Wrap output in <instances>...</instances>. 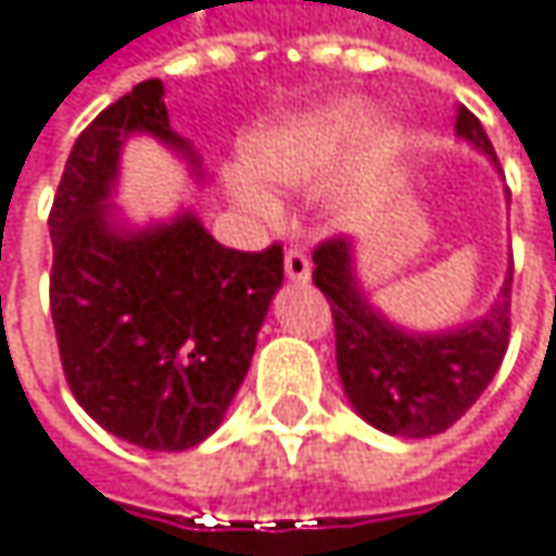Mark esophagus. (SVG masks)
Wrapping results in <instances>:
<instances>
[{
    "label": "esophagus",
    "instance_id": "obj_1",
    "mask_svg": "<svg viewBox=\"0 0 556 556\" xmlns=\"http://www.w3.org/2000/svg\"><path fill=\"white\" fill-rule=\"evenodd\" d=\"M282 267H286V277L295 279V282H305L312 277V261L302 248H289L286 257H282Z\"/></svg>",
    "mask_w": 556,
    "mask_h": 556
}]
</instances>
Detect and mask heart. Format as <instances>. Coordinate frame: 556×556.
<instances>
[{
	"mask_svg": "<svg viewBox=\"0 0 556 556\" xmlns=\"http://www.w3.org/2000/svg\"><path fill=\"white\" fill-rule=\"evenodd\" d=\"M359 121V108L343 104L308 121L267 129L248 142V168L274 184H308L312 177L333 165V159L340 155L343 142L356 132ZM238 193L251 206L267 210V197L251 180H238Z\"/></svg>",
	"mask_w": 556,
	"mask_h": 556,
	"instance_id": "obj_1",
	"label": "heart"
}]
</instances>
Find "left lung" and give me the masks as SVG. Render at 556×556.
I'll use <instances>...</instances> for the list:
<instances>
[{
	"label": "left lung",
	"instance_id": "1",
	"mask_svg": "<svg viewBox=\"0 0 556 556\" xmlns=\"http://www.w3.org/2000/svg\"><path fill=\"white\" fill-rule=\"evenodd\" d=\"M455 129L493 155L480 121L465 104H458ZM312 261V279L325 292L333 315L337 372L359 417L381 432L407 439H427L462 420L506 356L513 328V270L496 305L478 325L424 337L397 330L366 305L350 274L346 238L318 241Z\"/></svg>",
	"mask_w": 556,
	"mask_h": 556
}]
</instances>
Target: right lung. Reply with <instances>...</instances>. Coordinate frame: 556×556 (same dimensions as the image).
Here are the masks:
<instances>
[{"label":"right lung","mask_w":556,"mask_h":556,"mask_svg":"<svg viewBox=\"0 0 556 556\" xmlns=\"http://www.w3.org/2000/svg\"><path fill=\"white\" fill-rule=\"evenodd\" d=\"M129 132L187 152L165 85L139 81L78 132L53 210L50 315L85 414L149 452H184L223 424L282 282V248L235 251L193 216L124 235L104 206Z\"/></svg>","instance_id":"1"}]
</instances>
